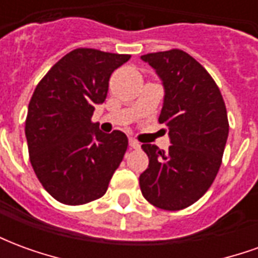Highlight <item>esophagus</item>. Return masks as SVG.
<instances>
[{"instance_id":"1","label":"esophagus","mask_w":258,"mask_h":258,"mask_svg":"<svg viewBox=\"0 0 258 258\" xmlns=\"http://www.w3.org/2000/svg\"><path fill=\"white\" fill-rule=\"evenodd\" d=\"M130 146H131L133 149H140L141 144L138 142V141H135V140H133V138H131V140H130Z\"/></svg>"}]
</instances>
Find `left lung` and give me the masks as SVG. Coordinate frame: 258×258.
Returning <instances> with one entry per match:
<instances>
[{
	"mask_svg": "<svg viewBox=\"0 0 258 258\" xmlns=\"http://www.w3.org/2000/svg\"><path fill=\"white\" fill-rule=\"evenodd\" d=\"M164 87L159 123L167 125V152L144 144L149 166L141 192L163 210H182L203 196L216 178L227 144V107L209 72L181 49L142 55Z\"/></svg>",
	"mask_w": 258,
	"mask_h": 258,
	"instance_id": "8db88e82",
	"label": "left lung"
}]
</instances>
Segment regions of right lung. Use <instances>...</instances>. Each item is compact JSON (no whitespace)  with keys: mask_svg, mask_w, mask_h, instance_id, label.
<instances>
[{"mask_svg":"<svg viewBox=\"0 0 258 258\" xmlns=\"http://www.w3.org/2000/svg\"><path fill=\"white\" fill-rule=\"evenodd\" d=\"M130 58L77 48L49 69L31 96L25 127L30 163L44 189L63 205L102 198L123 160L127 135L105 134L91 117L106 99L112 73Z\"/></svg>","mask_w":258,"mask_h":258,"instance_id":"obj_1","label":"right lung"}]
</instances>
